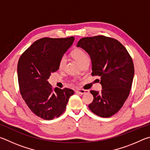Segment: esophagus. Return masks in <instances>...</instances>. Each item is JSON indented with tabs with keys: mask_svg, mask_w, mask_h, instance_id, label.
Here are the masks:
<instances>
[{
	"mask_svg": "<svg viewBox=\"0 0 150 150\" xmlns=\"http://www.w3.org/2000/svg\"><path fill=\"white\" fill-rule=\"evenodd\" d=\"M77 93H80V94H84V93H88V92H89V91L88 90H82V89H80V90H77L76 91Z\"/></svg>",
	"mask_w": 150,
	"mask_h": 150,
	"instance_id": "34e87169",
	"label": "esophagus"
}]
</instances>
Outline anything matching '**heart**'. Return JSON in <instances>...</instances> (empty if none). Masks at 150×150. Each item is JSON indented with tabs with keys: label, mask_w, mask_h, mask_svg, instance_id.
Here are the masks:
<instances>
[{
	"label": "heart",
	"mask_w": 150,
	"mask_h": 150,
	"mask_svg": "<svg viewBox=\"0 0 150 150\" xmlns=\"http://www.w3.org/2000/svg\"><path fill=\"white\" fill-rule=\"evenodd\" d=\"M71 56L79 64L82 66L85 63L90 62V58H89L87 53L81 49H75L71 52ZM67 62V59L65 56H62L60 58L59 61V69H62L64 67Z\"/></svg>",
	"instance_id": "heart-1"
}]
</instances>
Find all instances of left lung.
I'll return each instance as SVG.
<instances>
[{"instance_id":"1","label":"left lung","mask_w":150,"mask_h":150,"mask_svg":"<svg viewBox=\"0 0 150 150\" xmlns=\"http://www.w3.org/2000/svg\"><path fill=\"white\" fill-rule=\"evenodd\" d=\"M90 54L91 75L100 77L101 92L91 90L93 96L89 108L98 116L110 117L122 108L130 94L134 74L132 57L114 38L104 35L83 38L78 42Z\"/></svg>"}]
</instances>
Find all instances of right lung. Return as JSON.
Masks as SVG:
<instances>
[{
	"label": "right lung",
	"instance_id": "right-lung-1",
	"mask_svg": "<svg viewBox=\"0 0 150 150\" xmlns=\"http://www.w3.org/2000/svg\"><path fill=\"white\" fill-rule=\"evenodd\" d=\"M74 40V37L39 39L23 52L18 60L21 96L31 111L43 119L52 120L60 116L74 94L69 88L53 89L47 81L51 74L59 68L60 58Z\"/></svg>",
	"mask_w": 150,
	"mask_h": 150
}]
</instances>
